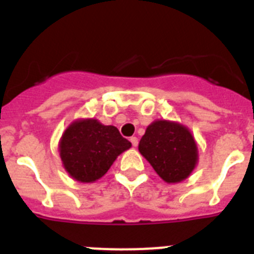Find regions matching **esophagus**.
<instances>
[{"mask_svg": "<svg viewBox=\"0 0 254 254\" xmlns=\"http://www.w3.org/2000/svg\"><path fill=\"white\" fill-rule=\"evenodd\" d=\"M129 141H131V143H132V146H137L138 145V140H137V137H131L129 138Z\"/></svg>", "mask_w": 254, "mask_h": 254, "instance_id": "esophagus-1", "label": "esophagus"}]
</instances>
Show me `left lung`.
Listing matches in <instances>:
<instances>
[{
  "label": "left lung",
  "instance_id": "obj_1",
  "mask_svg": "<svg viewBox=\"0 0 254 254\" xmlns=\"http://www.w3.org/2000/svg\"><path fill=\"white\" fill-rule=\"evenodd\" d=\"M138 150L167 183L188 178L198 160L196 141L190 129L172 121L152 122L140 140Z\"/></svg>",
  "mask_w": 254,
  "mask_h": 254
}]
</instances>
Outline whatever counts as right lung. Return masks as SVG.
<instances>
[{"label": "right lung", "instance_id": "obj_1", "mask_svg": "<svg viewBox=\"0 0 254 254\" xmlns=\"http://www.w3.org/2000/svg\"><path fill=\"white\" fill-rule=\"evenodd\" d=\"M131 146L117 127L87 118L67 127L60 141V156L73 179L93 183L109 170L118 155Z\"/></svg>", "mask_w": 254, "mask_h": 254}]
</instances>
